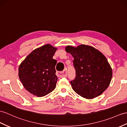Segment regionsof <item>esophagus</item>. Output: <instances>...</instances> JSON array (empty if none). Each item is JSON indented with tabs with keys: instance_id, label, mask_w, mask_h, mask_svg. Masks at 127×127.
Returning a JSON list of instances; mask_svg holds the SVG:
<instances>
[{
	"instance_id": "obj_1",
	"label": "esophagus",
	"mask_w": 127,
	"mask_h": 127,
	"mask_svg": "<svg viewBox=\"0 0 127 127\" xmlns=\"http://www.w3.org/2000/svg\"><path fill=\"white\" fill-rule=\"evenodd\" d=\"M57 75L58 76L60 77V78L67 76V69H64L63 71H62V72H57Z\"/></svg>"
}]
</instances>
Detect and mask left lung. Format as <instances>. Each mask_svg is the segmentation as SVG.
Listing matches in <instances>:
<instances>
[{
    "instance_id": "1",
    "label": "left lung",
    "mask_w": 127,
    "mask_h": 127,
    "mask_svg": "<svg viewBox=\"0 0 127 127\" xmlns=\"http://www.w3.org/2000/svg\"><path fill=\"white\" fill-rule=\"evenodd\" d=\"M66 51L74 58L76 77L70 81L73 90L87 98L97 97L109 86L113 72L107 58L92 46H67Z\"/></svg>"
}]
</instances>
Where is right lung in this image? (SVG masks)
<instances>
[{
  "label": "right lung",
  "mask_w": 127,
  "mask_h": 127,
  "mask_svg": "<svg viewBox=\"0 0 127 127\" xmlns=\"http://www.w3.org/2000/svg\"><path fill=\"white\" fill-rule=\"evenodd\" d=\"M57 47L46 44L35 49L19 67V78L24 87L30 93L42 97L56 87L58 78L53 56Z\"/></svg>",
  "instance_id": "add662e5"
}]
</instances>
